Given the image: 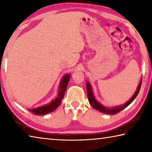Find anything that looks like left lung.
Wrapping results in <instances>:
<instances>
[{"label": "left lung", "instance_id": "8db88e82", "mask_svg": "<svg viewBox=\"0 0 152 152\" xmlns=\"http://www.w3.org/2000/svg\"><path fill=\"white\" fill-rule=\"evenodd\" d=\"M141 82H142V80H141L140 84H139L137 89L136 92H135V94H133V96L131 98L129 99V101H128L126 103L124 104L121 105V106H118L116 107H113V108H107L105 107L103 105L101 104V103H99L96 99H95L94 96L93 94V92H92V88L91 84H89L88 82H86V91H87V95H88V101L91 104V106L94 108V109H96V110H99V112L102 113H106V114L108 115H115L117 114V113H119L120 111H121L122 110H123L125 108L127 107L128 105H129L132 102L134 101V99L136 98V96H137V94L140 92V90L141 86Z\"/></svg>", "mask_w": 152, "mask_h": 152}]
</instances>
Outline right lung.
Here are the masks:
<instances>
[{"label": "right lung", "instance_id": "add662e5", "mask_svg": "<svg viewBox=\"0 0 152 152\" xmlns=\"http://www.w3.org/2000/svg\"><path fill=\"white\" fill-rule=\"evenodd\" d=\"M69 80H70V75L69 74H66V75L63 77L62 80L60 82L58 96L55 99H53L50 103L43 105L42 107H39L32 109H29V111L33 113V114H35V115H46L48 113L53 112L60 104L61 100H62L64 96V93H65V91H66Z\"/></svg>", "mask_w": 152, "mask_h": 152}]
</instances>
